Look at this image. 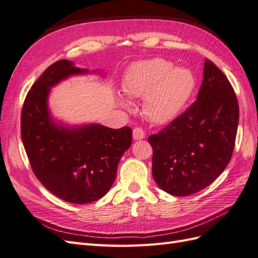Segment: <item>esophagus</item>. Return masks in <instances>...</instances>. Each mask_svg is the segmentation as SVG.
Wrapping results in <instances>:
<instances>
[{
    "label": "esophagus",
    "instance_id": "obj_1",
    "mask_svg": "<svg viewBox=\"0 0 258 258\" xmlns=\"http://www.w3.org/2000/svg\"><path fill=\"white\" fill-rule=\"evenodd\" d=\"M133 138L135 141H140V140H143V138H145L144 130L141 128V127H135L133 130Z\"/></svg>",
    "mask_w": 258,
    "mask_h": 258
}]
</instances>
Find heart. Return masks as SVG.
I'll use <instances>...</instances> for the list:
<instances>
[{
	"label": "heart",
	"mask_w": 258,
	"mask_h": 258,
	"mask_svg": "<svg viewBox=\"0 0 258 258\" xmlns=\"http://www.w3.org/2000/svg\"><path fill=\"white\" fill-rule=\"evenodd\" d=\"M195 86L188 70L174 68L161 57L143 60L130 66L123 81V91L130 98L144 97V111L151 121L163 124L179 114ZM127 108L125 99L120 100Z\"/></svg>",
	"instance_id": "obj_1"
}]
</instances>
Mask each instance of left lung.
<instances>
[{
	"label": "left lung",
	"instance_id": "left-lung-1",
	"mask_svg": "<svg viewBox=\"0 0 258 258\" xmlns=\"http://www.w3.org/2000/svg\"><path fill=\"white\" fill-rule=\"evenodd\" d=\"M239 124V103L226 75L209 60L197 100L158 134L153 176L161 189L188 196L210 185L232 156Z\"/></svg>",
	"mask_w": 258,
	"mask_h": 258
}]
</instances>
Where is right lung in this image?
I'll list each match as a JSON object with an SVG mask.
<instances>
[{
  "mask_svg": "<svg viewBox=\"0 0 258 258\" xmlns=\"http://www.w3.org/2000/svg\"><path fill=\"white\" fill-rule=\"evenodd\" d=\"M85 74L89 71L69 60L50 65L32 85L22 111V141L32 171L52 194L72 204L92 203L107 194L118 162L132 145L128 126H71L51 115V88L71 76Z\"/></svg>",
  "mask_w": 258,
  "mask_h": 258,
  "instance_id": "obj_1",
  "label": "right lung"
}]
</instances>
